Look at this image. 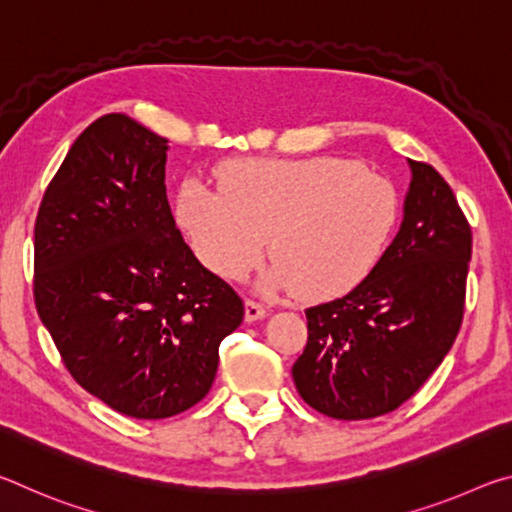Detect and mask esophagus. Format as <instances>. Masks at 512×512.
<instances>
[{"label": "esophagus", "instance_id": "esophagus-1", "mask_svg": "<svg viewBox=\"0 0 512 512\" xmlns=\"http://www.w3.org/2000/svg\"><path fill=\"white\" fill-rule=\"evenodd\" d=\"M264 316H266L264 305H259V302H255V300H246V314H244L246 323H255V320L264 318Z\"/></svg>", "mask_w": 512, "mask_h": 512}]
</instances>
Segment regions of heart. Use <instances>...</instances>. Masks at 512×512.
I'll return each mask as SVG.
<instances>
[{"mask_svg":"<svg viewBox=\"0 0 512 512\" xmlns=\"http://www.w3.org/2000/svg\"><path fill=\"white\" fill-rule=\"evenodd\" d=\"M400 201L393 185L357 162L232 160L219 192L185 183L176 221L198 259L225 280H241L268 248L275 262L259 289H296L305 300L345 296L366 280L391 241Z\"/></svg>","mask_w":512,"mask_h":512,"instance_id":"b5f03b06","label":"heart"}]
</instances>
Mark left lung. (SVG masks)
Instances as JSON below:
<instances>
[{
    "label": "left lung",
    "mask_w": 512,
    "mask_h": 512,
    "mask_svg": "<svg viewBox=\"0 0 512 512\" xmlns=\"http://www.w3.org/2000/svg\"><path fill=\"white\" fill-rule=\"evenodd\" d=\"M409 167L400 230L372 273L348 296L305 311L309 339L291 375L327 418L395 411L461 329L472 230L443 176L424 162Z\"/></svg>",
    "instance_id": "left-lung-1"
}]
</instances>
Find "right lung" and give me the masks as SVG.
Wrapping results in <instances>:
<instances>
[{"instance_id":"1","label":"right lung","mask_w":512,"mask_h":512,"mask_svg":"<svg viewBox=\"0 0 512 512\" xmlns=\"http://www.w3.org/2000/svg\"><path fill=\"white\" fill-rule=\"evenodd\" d=\"M169 140L99 117L47 187L33 296L72 377L117 413L162 420L210 393L244 302L194 257L164 185Z\"/></svg>"}]
</instances>
